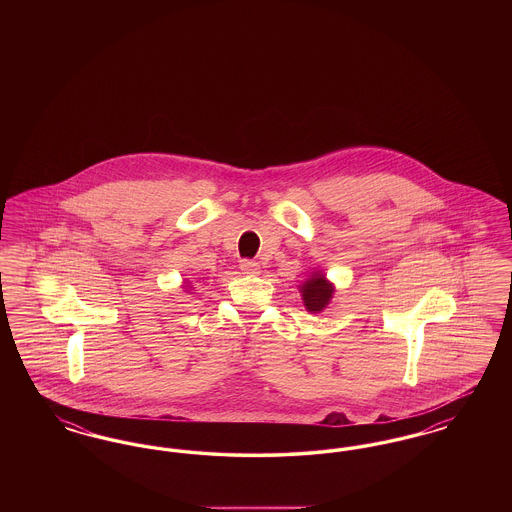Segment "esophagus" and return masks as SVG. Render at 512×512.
Instances as JSON below:
<instances>
[{"mask_svg":"<svg viewBox=\"0 0 512 512\" xmlns=\"http://www.w3.org/2000/svg\"><path fill=\"white\" fill-rule=\"evenodd\" d=\"M240 268H242V272H244V274H259V263L249 261V259L242 261Z\"/></svg>","mask_w":512,"mask_h":512,"instance_id":"34e87169","label":"esophagus"}]
</instances>
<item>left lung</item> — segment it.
I'll use <instances>...</instances> for the list:
<instances>
[{"mask_svg": "<svg viewBox=\"0 0 512 512\" xmlns=\"http://www.w3.org/2000/svg\"><path fill=\"white\" fill-rule=\"evenodd\" d=\"M303 305L309 313H320L326 309L334 295V286L326 280V276L317 270L309 280H305L299 288Z\"/></svg>", "mask_w": 512, "mask_h": 512, "instance_id": "8db88e82", "label": "left lung"}]
</instances>
